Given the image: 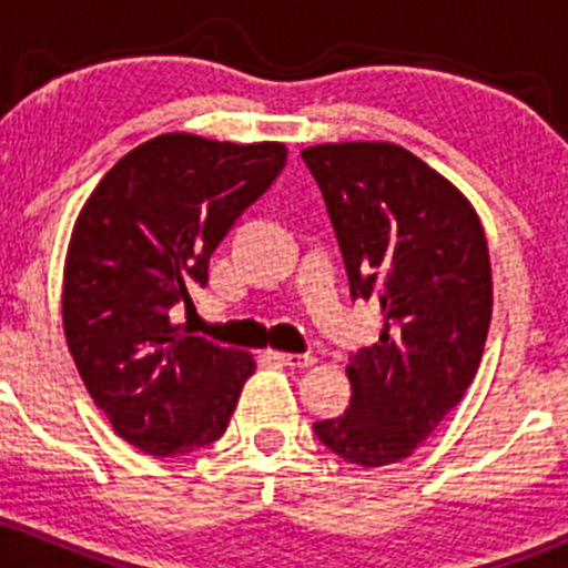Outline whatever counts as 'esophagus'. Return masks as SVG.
Segmentation results:
<instances>
[{
	"instance_id": "obj_1",
	"label": "esophagus",
	"mask_w": 568,
	"mask_h": 568,
	"mask_svg": "<svg viewBox=\"0 0 568 568\" xmlns=\"http://www.w3.org/2000/svg\"><path fill=\"white\" fill-rule=\"evenodd\" d=\"M274 357H277L283 365H288V368H307V365L316 363L313 354H274Z\"/></svg>"
}]
</instances>
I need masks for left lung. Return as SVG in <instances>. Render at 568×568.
Instances as JSON below:
<instances>
[{
  "label": "left lung",
  "mask_w": 568,
  "mask_h": 568,
  "mask_svg": "<svg viewBox=\"0 0 568 568\" xmlns=\"http://www.w3.org/2000/svg\"><path fill=\"white\" fill-rule=\"evenodd\" d=\"M324 194L352 300L376 296L379 343L348 357L352 400L313 432L343 462L395 464L467 393L491 321V266L467 197L393 142L302 151Z\"/></svg>",
  "instance_id": "left-lung-1"
}]
</instances>
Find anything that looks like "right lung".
<instances>
[{
  "label": "right lung",
  "instance_id": "add662e5",
  "mask_svg": "<svg viewBox=\"0 0 568 568\" xmlns=\"http://www.w3.org/2000/svg\"><path fill=\"white\" fill-rule=\"evenodd\" d=\"M280 142L162 134L125 153L84 203L65 257L62 326L118 437L148 456L216 443L255 363L170 324L209 257L285 168Z\"/></svg>",
  "mask_w": 568,
  "mask_h": 568
}]
</instances>
